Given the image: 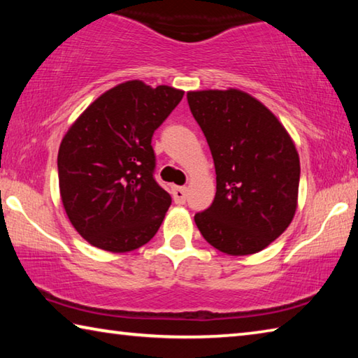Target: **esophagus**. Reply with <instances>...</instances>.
Wrapping results in <instances>:
<instances>
[{
    "label": "esophagus",
    "instance_id": "obj_1",
    "mask_svg": "<svg viewBox=\"0 0 358 358\" xmlns=\"http://www.w3.org/2000/svg\"><path fill=\"white\" fill-rule=\"evenodd\" d=\"M186 192H187V189L185 186H173L172 187V196H173L175 203L183 205L186 202Z\"/></svg>",
    "mask_w": 358,
    "mask_h": 358
}]
</instances>
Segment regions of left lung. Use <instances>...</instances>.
<instances>
[{
	"label": "left lung",
	"mask_w": 358,
	"mask_h": 358,
	"mask_svg": "<svg viewBox=\"0 0 358 358\" xmlns=\"http://www.w3.org/2000/svg\"><path fill=\"white\" fill-rule=\"evenodd\" d=\"M187 104L213 156L216 196L194 216L211 246L230 256L262 251L296 210L300 159L264 104L240 90L189 92Z\"/></svg>",
	"instance_id": "8db88e82"
}]
</instances>
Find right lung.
Here are the masks:
<instances>
[{
    "label": "right lung",
    "instance_id": "1",
    "mask_svg": "<svg viewBox=\"0 0 358 358\" xmlns=\"http://www.w3.org/2000/svg\"><path fill=\"white\" fill-rule=\"evenodd\" d=\"M185 92L131 80L108 90L85 110L58 151L62 201L72 226L110 252L155 237L172 197L155 180V131Z\"/></svg>",
    "mask_w": 358,
    "mask_h": 358
}]
</instances>
